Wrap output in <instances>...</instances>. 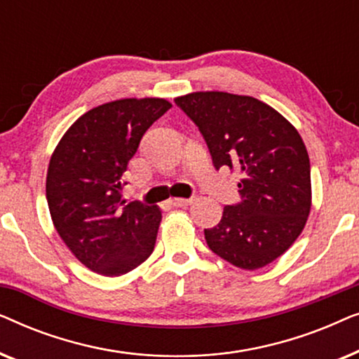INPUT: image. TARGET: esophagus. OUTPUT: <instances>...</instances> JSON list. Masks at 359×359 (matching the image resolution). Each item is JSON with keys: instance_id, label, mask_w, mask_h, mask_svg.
<instances>
[{"instance_id": "1", "label": "esophagus", "mask_w": 359, "mask_h": 359, "mask_svg": "<svg viewBox=\"0 0 359 359\" xmlns=\"http://www.w3.org/2000/svg\"><path fill=\"white\" fill-rule=\"evenodd\" d=\"M193 203V199H184V198H171L170 199V204L173 205V208H186V205H189Z\"/></svg>"}]
</instances>
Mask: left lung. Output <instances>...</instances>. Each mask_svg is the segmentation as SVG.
I'll list each match as a JSON object with an SVG mask.
<instances>
[{
	"label": "left lung",
	"mask_w": 359,
	"mask_h": 359,
	"mask_svg": "<svg viewBox=\"0 0 359 359\" xmlns=\"http://www.w3.org/2000/svg\"><path fill=\"white\" fill-rule=\"evenodd\" d=\"M175 102L199 127L215 168L242 175V203L225 205L220 222L204 229L209 248L250 271L273 263L296 242L311 214V161L302 137L252 96L196 91Z\"/></svg>",
	"instance_id": "obj_1"
}]
</instances>
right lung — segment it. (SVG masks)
Here are the masks:
<instances>
[{
	"label": "right lung",
	"mask_w": 359,
	"mask_h": 359,
	"mask_svg": "<svg viewBox=\"0 0 359 359\" xmlns=\"http://www.w3.org/2000/svg\"><path fill=\"white\" fill-rule=\"evenodd\" d=\"M171 107L163 97H124L78 117L48 161L53 227L78 262L122 276L150 257L161 222L156 205L122 201V175L142 135Z\"/></svg>",
	"instance_id": "add662e5"
}]
</instances>
